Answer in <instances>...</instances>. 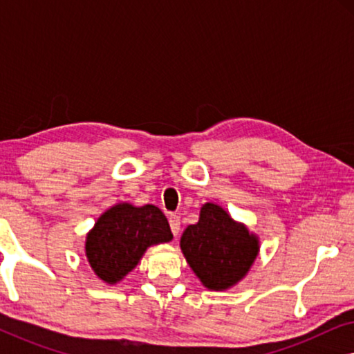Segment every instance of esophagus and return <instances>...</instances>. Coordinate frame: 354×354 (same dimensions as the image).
Wrapping results in <instances>:
<instances>
[{
  "label": "esophagus",
  "instance_id": "1",
  "mask_svg": "<svg viewBox=\"0 0 354 354\" xmlns=\"http://www.w3.org/2000/svg\"><path fill=\"white\" fill-rule=\"evenodd\" d=\"M169 224H171L172 234L177 236L178 232H180V219H178V216L171 214V217H169Z\"/></svg>",
  "mask_w": 354,
  "mask_h": 354
}]
</instances>
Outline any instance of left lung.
<instances>
[{
    "label": "left lung",
    "instance_id": "1",
    "mask_svg": "<svg viewBox=\"0 0 354 354\" xmlns=\"http://www.w3.org/2000/svg\"><path fill=\"white\" fill-rule=\"evenodd\" d=\"M180 248L206 288L227 290L248 272L258 256L259 241L221 206L206 203L200 221L183 232Z\"/></svg>",
    "mask_w": 354,
    "mask_h": 354
}]
</instances>
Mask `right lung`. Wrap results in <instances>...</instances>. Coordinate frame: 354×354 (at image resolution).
<instances>
[{
  "label": "right lung",
  "instance_id": "obj_1",
  "mask_svg": "<svg viewBox=\"0 0 354 354\" xmlns=\"http://www.w3.org/2000/svg\"><path fill=\"white\" fill-rule=\"evenodd\" d=\"M171 240V227L159 207L120 203L96 221L86 235L85 253L101 280L118 283L138 264L148 246Z\"/></svg>",
  "mask_w": 354,
  "mask_h": 354
}]
</instances>
